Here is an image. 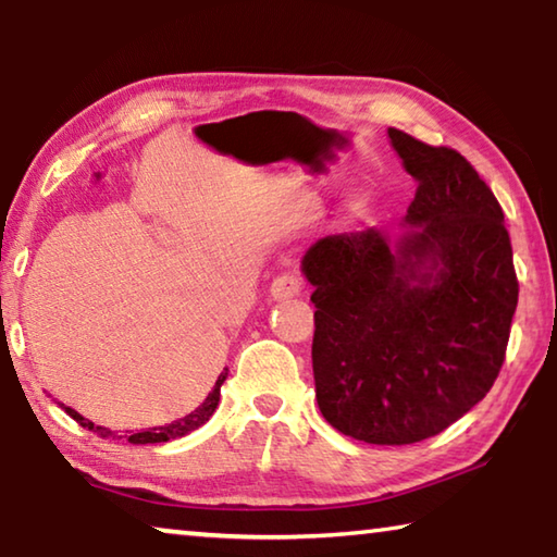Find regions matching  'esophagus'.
Segmentation results:
<instances>
[{
  "label": "esophagus",
  "mask_w": 557,
  "mask_h": 557,
  "mask_svg": "<svg viewBox=\"0 0 557 557\" xmlns=\"http://www.w3.org/2000/svg\"><path fill=\"white\" fill-rule=\"evenodd\" d=\"M301 289H305V280H301L297 272H285V275H277L272 280L270 295L272 299H289L301 295Z\"/></svg>",
  "instance_id": "34e87169"
}]
</instances>
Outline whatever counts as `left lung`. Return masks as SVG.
Listing matches in <instances>:
<instances>
[{
  "label": "left lung",
  "mask_w": 557,
  "mask_h": 557,
  "mask_svg": "<svg viewBox=\"0 0 557 557\" xmlns=\"http://www.w3.org/2000/svg\"><path fill=\"white\" fill-rule=\"evenodd\" d=\"M418 182L391 245L379 231L326 235L301 268L314 285L319 410L369 445L440 435L492 391L518 280L504 211L457 149L388 129Z\"/></svg>",
  "instance_id": "1"
}]
</instances>
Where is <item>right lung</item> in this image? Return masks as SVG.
I'll return each instance as SVG.
<instances>
[{
  "mask_svg": "<svg viewBox=\"0 0 557 557\" xmlns=\"http://www.w3.org/2000/svg\"><path fill=\"white\" fill-rule=\"evenodd\" d=\"M223 381H225V373H221V375H219V381H215L213 391L209 393V398H206V400H203V403L199 405V408H196L194 412H188L186 418L169 422V425H162V428H152V430H145V432H135V435H129L127 440L132 442V445H154V442H169V440L184 437V435H188V432H194L196 428H201L203 422L211 418L213 410L219 408V400H221V385H223ZM65 412H69L71 418H73L75 422H78V425L88 428V430H96L100 437H110V435H115V432L108 430V428H96V425H92L90 420H86V418H83V414H78V412L71 410V408H65Z\"/></svg>",
  "mask_w": 557,
  "mask_h": 557,
  "instance_id": "add662e5",
  "label": "right lung"
}]
</instances>
